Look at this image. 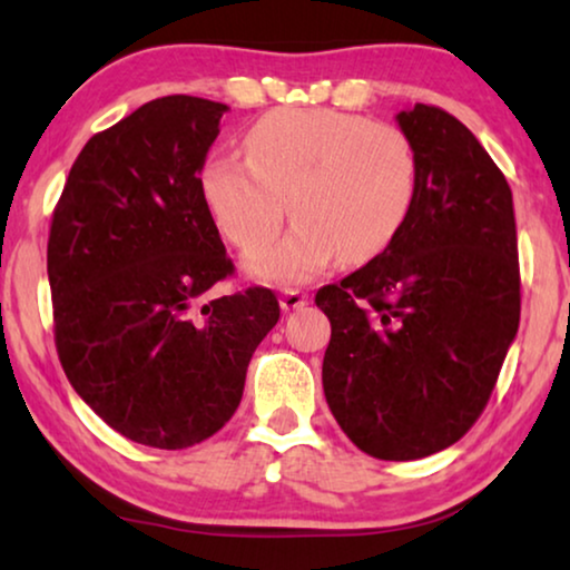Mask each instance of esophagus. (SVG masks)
I'll return each mask as SVG.
<instances>
[{
	"mask_svg": "<svg viewBox=\"0 0 570 570\" xmlns=\"http://www.w3.org/2000/svg\"><path fill=\"white\" fill-rule=\"evenodd\" d=\"M306 302H309V296H306L304 292H299V288H286V292L282 294V309L284 312L302 309Z\"/></svg>",
	"mask_w": 570,
	"mask_h": 570,
	"instance_id": "esophagus-1",
	"label": "esophagus"
}]
</instances>
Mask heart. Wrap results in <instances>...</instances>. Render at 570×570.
Here are the masks:
<instances>
[{"label":"heart","mask_w":570,"mask_h":570,"mask_svg":"<svg viewBox=\"0 0 570 570\" xmlns=\"http://www.w3.org/2000/svg\"><path fill=\"white\" fill-rule=\"evenodd\" d=\"M248 157L215 155L203 195L240 250H256L296 225L246 268L276 286L312 282L334 261L363 264L391 246L419 195V155L391 124L332 108H278L250 126Z\"/></svg>","instance_id":"1"}]
</instances>
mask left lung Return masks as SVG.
<instances>
[{
	"mask_svg": "<svg viewBox=\"0 0 570 570\" xmlns=\"http://www.w3.org/2000/svg\"><path fill=\"white\" fill-rule=\"evenodd\" d=\"M419 155V195L381 256L317 292L332 324L322 385L365 454L411 462L480 419L520 324L508 179L436 106L395 116Z\"/></svg>",
	"mask_w": 570,
	"mask_h": 570,
	"instance_id": "1",
	"label": "left lung"
}]
</instances>
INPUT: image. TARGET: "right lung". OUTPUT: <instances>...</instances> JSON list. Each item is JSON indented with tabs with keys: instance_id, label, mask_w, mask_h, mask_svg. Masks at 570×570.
Masks as SVG:
<instances>
[{
	"instance_id": "right-lung-1",
	"label": "right lung",
	"mask_w": 570,
	"mask_h": 570,
	"mask_svg": "<svg viewBox=\"0 0 570 570\" xmlns=\"http://www.w3.org/2000/svg\"><path fill=\"white\" fill-rule=\"evenodd\" d=\"M228 106L144 104L90 137L52 213L48 278L70 385L121 436L187 449L236 413L274 292L213 299L233 271L203 167Z\"/></svg>"
}]
</instances>
